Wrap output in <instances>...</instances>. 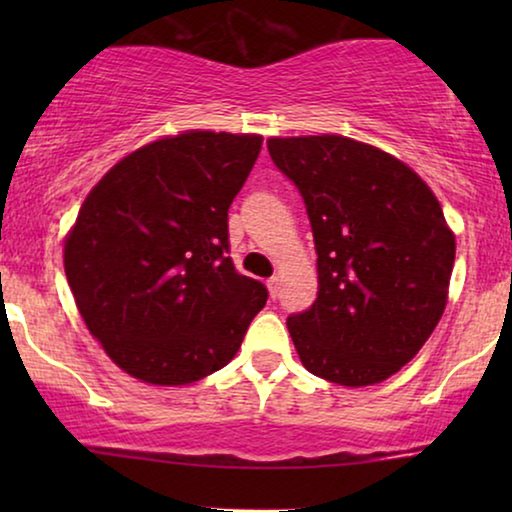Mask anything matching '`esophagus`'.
<instances>
[{"instance_id": "34e87169", "label": "esophagus", "mask_w": 512, "mask_h": 512, "mask_svg": "<svg viewBox=\"0 0 512 512\" xmlns=\"http://www.w3.org/2000/svg\"><path fill=\"white\" fill-rule=\"evenodd\" d=\"M268 291H270V298L275 300V298H277V293H279V279H277V277L268 279Z\"/></svg>"}]
</instances>
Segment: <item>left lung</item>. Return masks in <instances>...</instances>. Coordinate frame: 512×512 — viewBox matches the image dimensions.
<instances>
[{"label": "left lung", "mask_w": 512, "mask_h": 512, "mask_svg": "<svg viewBox=\"0 0 512 512\" xmlns=\"http://www.w3.org/2000/svg\"><path fill=\"white\" fill-rule=\"evenodd\" d=\"M303 195L319 291L286 319L303 366L368 387L415 356L445 312L454 235L431 188L401 160L340 135L272 137Z\"/></svg>", "instance_id": "8db88e82"}]
</instances>
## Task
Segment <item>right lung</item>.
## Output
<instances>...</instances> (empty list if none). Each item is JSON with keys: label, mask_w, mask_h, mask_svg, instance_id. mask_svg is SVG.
I'll list each match as a JSON object with an SVG mask.
<instances>
[{"label": "right lung", "mask_w": 512, "mask_h": 512, "mask_svg": "<svg viewBox=\"0 0 512 512\" xmlns=\"http://www.w3.org/2000/svg\"><path fill=\"white\" fill-rule=\"evenodd\" d=\"M263 137L191 130L132 151L83 200L65 272L90 335L137 380L177 387L240 349L268 289L235 270L228 207Z\"/></svg>", "instance_id": "right-lung-1"}]
</instances>
